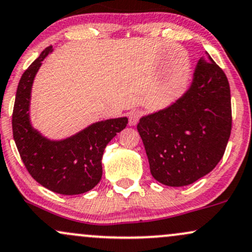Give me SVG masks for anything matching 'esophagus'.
<instances>
[{"label":"esophagus","mask_w":252,"mask_h":252,"mask_svg":"<svg viewBox=\"0 0 252 252\" xmlns=\"http://www.w3.org/2000/svg\"><path fill=\"white\" fill-rule=\"evenodd\" d=\"M141 116H142V111H139V110H131L129 113V115H128V117H129V126H136V124H137V122H138V120L139 118H141Z\"/></svg>","instance_id":"obj_1"}]
</instances>
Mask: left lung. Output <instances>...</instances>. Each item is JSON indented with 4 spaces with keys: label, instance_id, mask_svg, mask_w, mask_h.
I'll return each mask as SVG.
<instances>
[{
    "label": "left lung",
    "instance_id": "1",
    "mask_svg": "<svg viewBox=\"0 0 252 252\" xmlns=\"http://www.w3.org/2000/svg\"><path fill=\"white\" fill-rule=\"evenodd\" d=\"M199 60L191 83L169 104L142 116L137 130L150 172L168 187L192 184L218 164L231 132L228 78L210 55Z\"/></svg>",
    "mask_w": 252,
    "mask_h": 252
}]
</instances>
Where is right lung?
I'll return each instance as SVG.
<instances>
[{
    "mask_svg": "<svg viewBox=\"0 0 252 252\" xmlns=\"http://www.w3.org/2000/svg\"><path fill=\"white\" fill-rule=\"evenodd\" d=\"M53 51V47L42 51L21 77L13 111L14 141L36 182L61 195H80L101 181L105 147L126 128L128 118L98 121L62 139L45 137L34 128L30 120L32 84L42 61Z\"/></svg>",
    "mask_w": 252,
    "mask_h": 252,
    "instance_id": "add662e5",
    "label": "right lung"
}]
</instances>
